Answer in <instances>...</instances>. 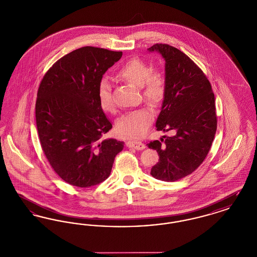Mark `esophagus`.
Returning <instances> with one entry per match:
<instances>
[{
	"label": "esophagus",
	"mask_w": 257,
	"mask_h": 257,
	"mask_svg": "<svg viewBox=\"0 0 257 257\" xmlns=\"http://www.w3.org/2000/svg\"><path fill=\"white\" fill-rule=\"evenodd\" d=\"M126 147L135 148L137 150H143L146 148V146L144 143L139 142V141H127L126 142Z\"/></svg>",
	"instance_id": "obj_1"
}]
</instances>
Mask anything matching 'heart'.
Listing matches in <instances>:
<instances>
[{
    "mask_svg": "<svg viewBox=\"0 0 257 257\" xmlns=\"http://www.w3.org/2000/svg\"><path fill=\"white\" fill-rule=\"evenodd\" d=\"M116 77L136 86H141L143 96L153 106L164 100L167 90L165 75L159 70H151L150 65L141 58H132L123 63L116 72ZM98 101L101 109L106 112H113L115 104L111 93V86L107 80L99 83ZM154 113L149 108H142L129 111L117 119L116 133L122 138H140L153 121Z\"/></svg>",
    "mask_w": 257,
    "mask_h": 257,
    "instance_id": "heart-1",
    "label": "heart"
}]
</instances>
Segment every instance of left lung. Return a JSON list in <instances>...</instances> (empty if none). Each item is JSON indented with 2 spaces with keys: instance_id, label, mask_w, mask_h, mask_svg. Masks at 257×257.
Returning a JSON list of instances; mask_svg holds the SVG:
<instances>
[{
  "instance_id": "left-lung-1",
  "label": "left lung",
  "mask_w": 257,
  "mask_h": 257,
  "mask_svg": "<svg viewBox=\"0 0 257 257\" xmlns=\"http://www.w3.org/2000/svg\"><path fill=\"white\" fill-rule=\"evenodd\" d=\"M147 50L166 61L167 90L156 128L173 132L147 144L159 155L150 174L174 182L196 171L207 156L217 130L215 96L205 74L183 52L162 43Z\"/></svg>"
}]
</instances>
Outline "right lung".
<instances>
[{"instance_id": "1", "label": "right lung", "mask_w": 257, "mask_h": 257, "mask_svg": "<svg viewBox=\"0 0 257 257\" xmlns=\"http://www.w3.org/2000/svg\"><path fill=\"white\" fill-rule=\"evenodd\" d=\"M122 52L86 46L56 61L37 91L36 120L42 150L66 183L88 188L110 176L124 143L102 140L112 125L98 101L103 75Z\"/></svg>"}]
</instances>
